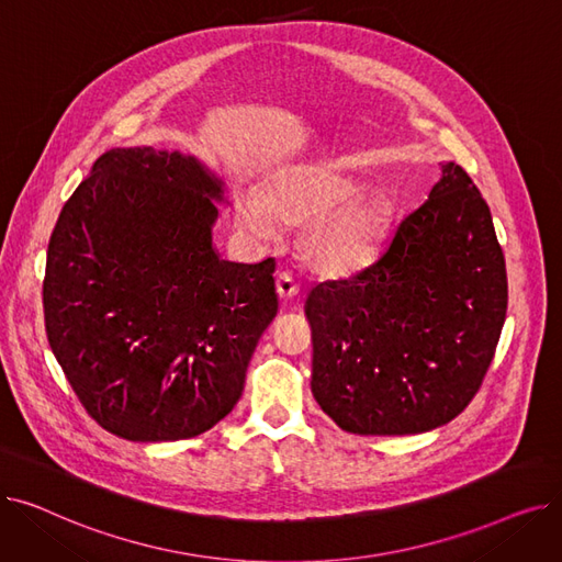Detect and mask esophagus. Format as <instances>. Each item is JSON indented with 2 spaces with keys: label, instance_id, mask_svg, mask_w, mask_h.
Returning <instances> with one entry per match:
<instances>
[{
  "label": "esophagus",
  "instance_id": "obj_1",
  "mask_svg": "<svg viewBox=\"0 0 562 562\" xmlns=\"http://www.w3.org/2000/svg\"><path fill=\"white\" fill-rule=\"evenodd\" d=\"M276 289H278V296H280V299H284V301L296 299V296H299V291H301L299 282L293 280L289 273H280V276H278V280H276Z\"/></svg>",
  "mask_w": 562,
  "mask_h": 562
}]
</instances>
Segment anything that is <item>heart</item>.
Returning <instances> with one entry per match:
<instances>
[{
  "label": "heart",
  "instance_id": "obj_1",
  "mask_svg": "<svg viewBox=\"0 0 562 562\" xmlns=\"http://www.w3.org/2000/svg\"><path fill=\"white\" fill-rule=\"evenodd\" d=\"M328 166H291L263 189H241L234 221L255 239H269L273 216L303 223L301 255L314 271L346 278L375 259L390 229L387 204Z\"/></svg>",
  "mask_w": 562,
  "mask_h": 562
}]
</instances>
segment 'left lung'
<instances>
[{"label":"left lung","mask_w":562,"mask_h":562,"mask_svg":"<svg viewBox=\"0 0 562 562\" xmlns=\"http://www.w3.org/2000/svg\"><path fill=\"white\" fill-rule=\"evenodd\" d=\"M385 250L305 301L312 394L346 432L415 435L456 419L479 392L508 310L490 206L453 161Z\"/></svg>","instance_id":"8db88e82"}]
</instances>
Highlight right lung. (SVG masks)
I'll return each mask as SVG.
<instances>
[{
  "mask_svg": "<svg viewBox=\"0 0 562 562\" xmlns=\"http://www.w3.org/2000/svg\"><path fill=\"white\" fill-rule=\"evenodd\" d=\"M225 184L198 157L115 147L64 204L47 248L45 330L77 398L130 441L214 428L278 314L276 259L214 248Z\"/></svg>",
  "mask_w": 562,
  "mask_h": 562,
  "instance_id": "1",
  "label": "right lung"
}]
</instances>
